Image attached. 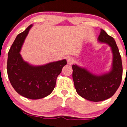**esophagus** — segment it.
<instances>
[{
  "label": "esophagus",
  "mask_w": 127,
  "mask_h": 127,
  "mask_svg": "<svg viewBox=\"0 0 127 127\" xmlns=\"http://www.w3.org/2000/svg\"><path fill=\"white\" fill-rule=\"evenodd\" d=\"M74 61V59H73V58H67V64H68L69 65H71L72 64H73Z\"/></svg>",
  "instance_id": "esophagus-1"
}]
</instances>
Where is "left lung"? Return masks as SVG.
I'll return each mask as SVG.
<instances>
[{
    "instance_id": "8db88e82",
    "label": "left lung",
    "mask_w": 127,
    "mask_h": 127,
    "mask_svg": "<svg viewBox=\"0 0 127 127\" xmlns=\"http://www.w3.org/2000/svg\"><path fill=\"white\" fill-rule=\"evenodd\" d=\"M98 40L111 47L113 53L111 71L105 74L96 75L76 64L72 66L73 79L76 92L85 99L94 102L108 99L115 93L120 85L123 73L122 58L114 39L101 29Z\"/></svg>"
}]
</instances>
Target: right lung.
<instances>
[{"mask_svg": "<svg viewBox=\"0 0 127 127\" xmlns=\"http://www.w3.org/2000/svg\"><path fill=\"white\" fill-rule=\"evenodd\" d=\"M32 26L30 25L16 37L8 53L7 70L9 81L19 94L29 99H37L52 93L57 77L67 62L63 60L42 66H32L24 61L20 51Z\"/></svg>", "mask_w": 127, "mask_h": 127, "instance_id": "obj_1", "label": "right lung"}]
</instances>
